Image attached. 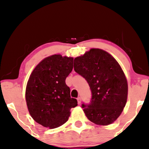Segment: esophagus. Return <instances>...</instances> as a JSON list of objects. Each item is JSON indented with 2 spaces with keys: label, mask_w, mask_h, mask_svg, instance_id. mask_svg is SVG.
<instances>
[{
  "label": "esophagus",
  "mask_w": 149,
  "mask_h": 149,
  "mask_svg": "<svg viewBox=\"0 0 149 149\" xmlns=\"http://www.w3.org/2000/svg\"><path fill=\"white\" fill-rule=\"evenodd\" d=\"M77 102H78L79 104H81V97H77Z\"/></svg>",
  "instance_id": "obj_1"
}]
</instances>
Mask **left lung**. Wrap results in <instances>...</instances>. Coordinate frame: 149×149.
<instances>
[{"instance_id":"obj_1","label":"left lung","mask_w":149,"mask_h":149,"mask_svg":"<svg viewBox=\"0 0 149 149\" xmlns=\"http://www.w3.org/2000/svg\"><path fill=\"white\" fill-rule=\"evenodd\" d=\"M74 70L87 81L90 102L81 107L89 121L97 125L111 124L119 117L127 97V82L115 58L100 49H91L74 58Z\"/></svg>"}]
</instances>
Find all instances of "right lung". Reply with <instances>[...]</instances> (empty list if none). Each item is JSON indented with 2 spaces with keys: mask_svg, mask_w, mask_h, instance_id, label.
<instances>
[{
  "mask_svg": "<svg viewBox=\"0 0 149 149\" xmlns=\"http://www.w3.org/2000/svg\"><path fill=\"white\" fill-rule=\"evenodd\" d=\"M73 68V58L54 55L41 61L28 81L26 100L28 111L36 123L49 129L68 121L70 111L77 106L70 97L66 79Z\"/></svg>",
  "mask_w": 149,
  "mask_h": 149,
  "instance_id": "1",
  "label": "right lung"
}]
</instances>
